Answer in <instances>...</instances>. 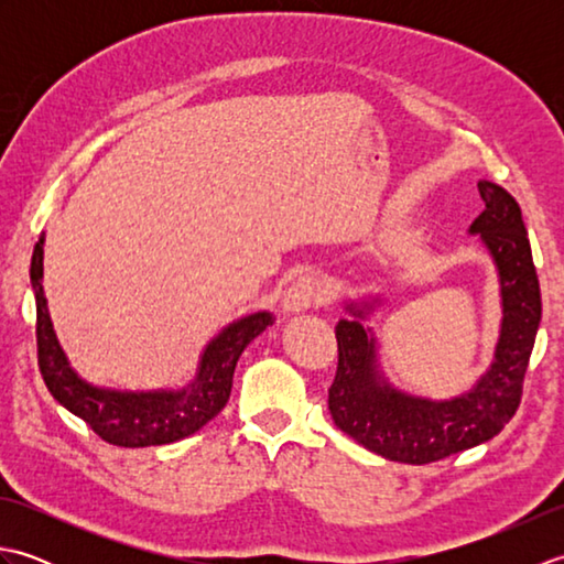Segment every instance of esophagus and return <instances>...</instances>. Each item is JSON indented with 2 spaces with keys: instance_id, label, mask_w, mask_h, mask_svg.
<instances>
[{
  "instance_id": "obj_1",
  "label": "esophagus",
  "mask_w": 564,
  "mask_h": 564,
  "mask_svg": "<svg viewBox=\"0 0 564 564\" xmlns=\"http://www.w3.org/2000/svg\"><path fill=\"white\" fill-rule=\"evenodd\" d=\"M327 303V289L317 275L303 273L291 283V289L283 295V310L285 313H303L315 305Z\"/></svg>"
}]
</instances>
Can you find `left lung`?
Instances as JSON below:
<instances>
[{"instance_id":"obj_1","label":"left lung","mask_w":564,"mask_h":564,"mask_svg":"<svg viewBox=\"0 0 564 564\" xmlns=\"http://www.w3.org/2000/svg\"><path fill=\"white\" fill-rule=\"evenodd\" d=\"M485 210L470 225L495 259L501 285V329L492 366L473 390L453 400L414 398L392 388L378 368V346L364 319L376 303L346 310L339 319L337 376L329 388V412L344 434L382 458L426 465L495 438L517 414L523 376L541 325V285L529 232L509 191L480 182Z\"/></svg>"}]
</instances>
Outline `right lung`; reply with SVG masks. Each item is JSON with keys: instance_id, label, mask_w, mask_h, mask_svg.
<instances>
[{"instance_id": "add662e5", "label": "right lung", "mask_w": 564, "mask_h": 564, "mask_svg": "<svg viewBox=\"0 0 564 564\" xmlns=\"http://www.w3.org/2000/svg\"><path fill=\"white\" fill-rule=\"evenodd\" d=\"M31 283L35 293L39 366L47 390L65 410L84 419L94 434L123 448L164 446L206 426L230 400L235 366L247 344L273 325L271 313H254L227 325L206 346L196 378L182 390H109L82 380L59 349L43 295V237L33 249Z\"/></svg>"}]
</instances>
